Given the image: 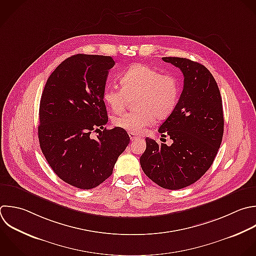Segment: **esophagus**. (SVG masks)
<instances>
[{
	"mask_svg": "<svg viewBox=\"0 0 256 256\" xmlns=\"http://www.w3.org/2000/svg\"><path fill=\"white\" fill-rule=\"evenodd\" d=\"M129 137H130V140H131L132 142L140 138V136H137V135H135V134H132V133H129Z\"/></svg>",
	"mask_w": 256,
	"mask_h": 256,
	"instance_id": "obj_1",
	"label": "esophagus"
}]
</instances>
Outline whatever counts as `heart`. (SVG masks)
Segmentation results:
<instances>
[{
	"label": "heart",
	"instance_id": "obj_1",
	"mask_svg": "<svg viewBox=\"0 0 256 256\" xmlns=\"http://www.w3.org/2000/svg\"><path fill=\"white\" fill-rule=\"evenodd\" d=\"M122 88L108 86L104 90V102L114 113H121L129 99L135 97L132 112L113 118L116 127L132 134L141 133L154 120L162 121L174 111L180 95L178 79L172 74L144 64H135L120 76Z\"/></svg>",
	"mask_w": 256,
	"mask_h": 256
}]
</instances>
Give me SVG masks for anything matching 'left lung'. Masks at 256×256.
<instances>
[{
	"label": "left lung",
	"instance_id": "left-lung-1",
	"mask_svg": "<svg viewBox=\"0 0 256 256\" xmlns=\"http://www.w3.org/2000/svg\"><path fill=\"white\" fill-rule=\"evenodd\" d=\"M162 59L179 68L184 76L178 103L158 130L173 143L158 144L147 137L140 164L157 185L178 190L200 179L214 161L223 136L222 99L205 66L186 58Z\"/></svg>",
	"mask_w": 256,
	"mask_h": 256
}]
</instances>
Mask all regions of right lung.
Instances as JSON below:
<instances>
[{
    "instance_id": "obj_1",
    "label": "right lung",
    "mask_w": 256,
    "mask_h": 256,
    "mask_svg": "<svg viewBox=\"0 0 256 256\" xmlns=\"http://www.w3.org/2000/svg\"><path fill=\"white\" fill-rule=\"evenodd\" d=\"M110 56L77 54L50 75L40 101L38 137L53 171L66 183L92 189L104 182L130 142L124 129H106L103 93ZM92 132L100 133L97 140Z\"/></svg>"
}]
</instances>
